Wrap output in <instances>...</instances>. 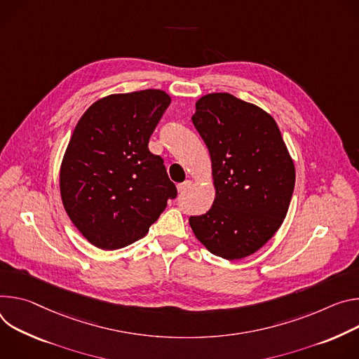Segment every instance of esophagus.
<instances>
[{
    "mask_svg": "<svg viewBox=\"0 0 359 359\" xmlns=\"http://www.w3.org/2000/svg\"><path fill=\"white\" fill-rule=\"evenodd\" d=\"M189 187H191V181H185V182H182V184H178V192L180 194H184V192H187L188 189H189Z\"/></svg>",
    "mask_w": 359,
    "mask_h": 359,
    "instance_id": "1",
    "label": "esophagus"
}]
</instances>
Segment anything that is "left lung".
I'll list each match as a JSON object with an SVG mask.
<instances>
[{
	"instance_id": "8db88e82",
	"label": "left lung",
	"mask_w": 359,
	"mask_h": 359,
	"mask_svg": "<svg viewBox=\"0 0 359 359\" xmlns=\"http://www.w3.org/2000/svg\"><path fill=\"white\" fill-rule=\"evenodd\" d=\"M192 123L212 167L215 200L189 217L196 240L211 254L241 259L262 248L287 217L295 167L275 119L255 104L228 93L195 102Z\"/></svg>"
}]
</instances>
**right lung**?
Segmentation results:
<instances>
[{
    "instance_id": "1",
    "label": "right lung",
    "mask_w": 359,
    "mask_h": 359,
    "mask_svg": "<svg viewBox=\"0 0 359 359\" xmlns=\"http://www.w3.org/2000/svg\"><path fill=\"white\" fill-rule=\"evenodd\" d=\"M170 102L163 90L111 94L76 123L60 192L69 219L94 247L111 251L141 240L177 196L163 158L148 149Z\"/></svg>"
}]
</instances>
